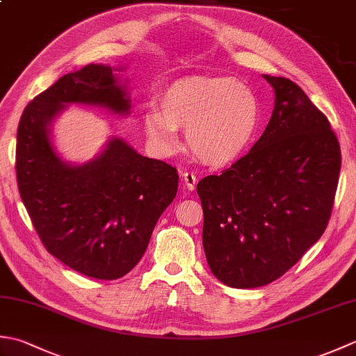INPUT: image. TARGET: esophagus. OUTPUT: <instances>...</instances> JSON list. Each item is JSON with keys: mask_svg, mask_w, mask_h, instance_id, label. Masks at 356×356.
I'll list each match as a JSON object with an SVG mask.
<instances>
[{"mask_svg": "<svg viewBox=\"0 0 356 356\" xmlns=\"http://www.w3.org/2000/svg\"><path fill=\"white\" fill-rule=\"evenodd\" d=\"M182 182H184L186 190L193 191V190H195V184H197V177H195L193 172H184V174H182Z\"/></svg>", "mask_w": 356, "mask_h": 356, "instance_id": "obj_1", "label": "esophagus"}]
</instances>
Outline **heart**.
I'll use <instances>...</instances> for the list:
<instances>
[{
  "mask_svg": "<svg viewBox=\"0 0 356 356\" xmlns=\"http://www.w3.org/2000/svg\"><path fill=\"white\" fill-rule=\"evenodd\" d=\"M260 120V105L245 82L228 76H186L165 90L161 110L142 115L143 130L156 151L179 148V128L202 162L223 166L251 147Z\"/></svg>",
  "mask_w": 356,
  "mask_h": 356,
  "instance_id": "heart-1",
  "label": "heart"
}]
</instances>
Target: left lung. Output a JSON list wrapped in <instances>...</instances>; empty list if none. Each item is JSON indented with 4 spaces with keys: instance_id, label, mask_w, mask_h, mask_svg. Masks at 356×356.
Here are the masks:
<instances>
[{
    "instance_id": "obj_1",
    "label": "left lung",
    "mask_w": 356,
    "mask_h": 356,
    "mask_svg": "<svg viewBox=\"0 0 356 356\" xmlns=\"http://www.w3.org/2000/svg\"><path fill=\"white\" fill-rule=\"evenodd\" d=\"M263 78L275 95L266 130L231 168L197 184L209 269L237 289L274 282L318 241L341 168L327 118L291 79Z\"/></svg>"
}]
</instances>
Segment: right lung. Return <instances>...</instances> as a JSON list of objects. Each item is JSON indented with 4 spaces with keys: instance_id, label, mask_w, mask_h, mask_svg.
Masks as SVG:
<instances>
[{
    "instance_id": "right-lung-1",
    "label": "right lung",
    "mask_w": 356,
    "mask_h": 356,
    "mask_svg": "<svg viewBox=\"0 0 356 356\" xmlns=\"http://www.w3.org/2000/svg\"><path fill=\"white\" fill-rule=\"evenodd\" d=\"M124 67L88 64L67 73L22 113L17 134V179L22 203L45 249L87 277L116 280L142 259L154 226L177 194L176 168L110 138L92 161L69 163L51 140L69 104L128 116Z\"/></svg>"
}]
</instances>
